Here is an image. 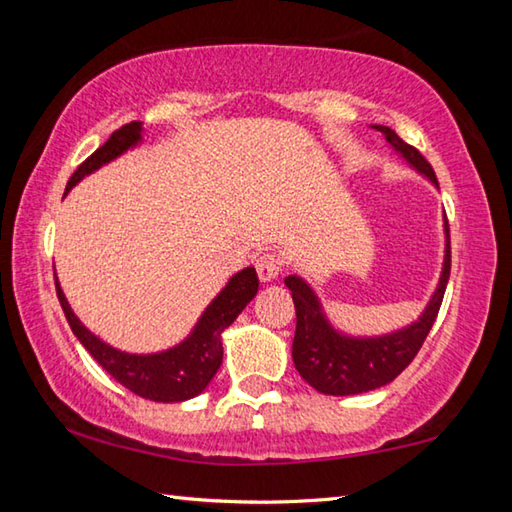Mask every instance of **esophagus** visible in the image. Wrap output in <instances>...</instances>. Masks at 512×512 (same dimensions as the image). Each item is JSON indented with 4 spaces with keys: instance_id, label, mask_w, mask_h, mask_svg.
<instances>
[{
    "instance_id": "obj_1",
    "label": "esophagus",
    "mask_w": 512,
    "mask_h": 512,
    "mask_svg": "<svg viewBox=\"0 0 512 512\" xmlns=\"http://www.w3.org/2000/svg\"><path fill=\"white\" fill-rule=\"evenodd\" d=\"M255 266H257L259 280H262V282H273L275 277L282 273L284 262H282V257L277 255V253H264V255H259L255 259Z\"/></svg>"
}]
</instances>
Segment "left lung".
Returning <instances> with one entry per match:
<instances>
[{
    "label": "left lung",
    "mask_w": 512,
    "mask_h": 512,
    "mask_svg": "<svg viewBox=\"0 0 512 512\" xmlns=\"http://www.w3.org/2000/svg\"><path fill=\"white\" fill-rule=\"evenodd\" d=\"M386 135L397 151L409 160L415 169L427 173L431 183L438 185L427 158L406 144L400 135L388 126H375ZM449 239V225L445 223ZM449 271H452V246L447 241L443 277L429 307L424 309L422 318L402 332L379 336V339H345L336 334L320 311L318 300L300 277L291 275L284 284L291 289L293 305H296V336H293V363L300 377L314 386L318 393L325 395H357L368 393L393 381L400 372L409 366L420 352L424 339H427L433 323H436L440 305L447 289Z\"/></svg>",
    "instance_id": "left-lung-1"
}]
</instances>
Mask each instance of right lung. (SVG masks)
Returning <instances> with one entry per match:
<instances>
[{
	"instance_id": "add662e5",
	"label": "right lung",
	"mask_w": 512,
	"mask_h": 512,
	"mask_svg": "<svg viewBox=\"0 0 512 512\" xmlns=\"http://www.w3.org/2000/svg\"><path fill=\"white\" fill-rule=\"evenodd\" d=\"M142 137V124L140 121H131V124L121 126L119 131L108 137V142L99 146L88 160L79 164V169L69 178L67 189L69 192L83 176L97 171L101 164L115 160L117 155L131 149L133 144L140 142ZM56 277V275H54ZM259 289V277L255 268H244L228 282L219 296L212 300V305L205 309V314L198 320L194 332L189 334L176 348L160 354H126L115 348H110L97 336L88 332L81 325V320L74 316L69 309L67 300L63 296V289L56 280V293L60 300V307L65 311V318L76 339L83 343L94 359L99 361L103 370H108L121 386L128 391L144 397L151 402H183L189 397H196L203 388L210 384L216 370L221 368L223 361V345H221V332L228 325H232L241 309H244L250 300L255 298Z\"/></svg>"
}]
</instances>
